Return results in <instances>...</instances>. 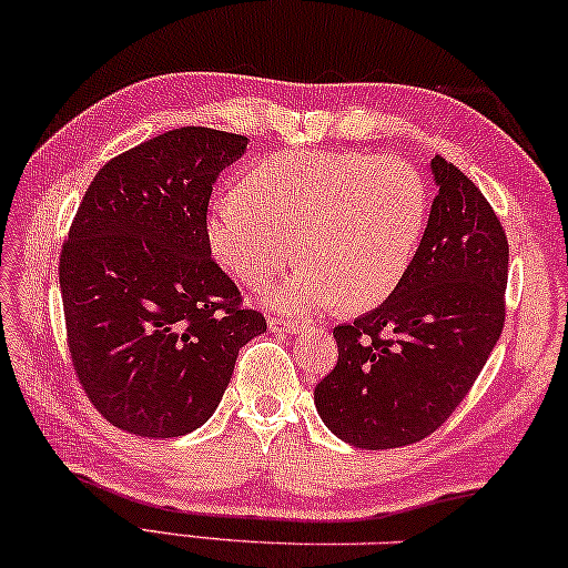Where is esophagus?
Listing matches in <instances>:
<instances>
[{
  "mask_svg": "<svg viewBox=\"0 0 568 568\" xmlns=\"http://www.w3.org/2000/svg\"><path fill=\"white\" fill-rule=\"evenodd\" d=\"M268 329L272 333H300L304 325L300 320H290V317H268Z\"/></svg>",
  "mask_w": 568,
  "mask_h": 568,
  "instance_id": "34e87169",
  "label": "esophagus"
}]
</instances>
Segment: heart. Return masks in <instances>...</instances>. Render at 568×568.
<instances>
[{"label":"heart","instance_id":"1","mask_svg":"<svg viewBox=\"0 0 568 568\" xmlns=\"http://www.w3.org/2000/svg\"><path fill=\"white\" fill-rule=\"evenodd\" d=\"M422 170L398 156L296 150L258 160L241 190L217 195L205 241L225 272L264 286L296 256L304 264L268 294L282 310L386 302L412 268L429 223Z\"/></svg>","mask_w":568,"mask_h":568}]
</instances>
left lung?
I'll return each instance as SVG.
<instances>
[{"label": "left lung", "instance_id": "obj_1", "mask_svg": "<svg viewBox=\"0 0 568 568\" xmlns=\"http://www.w3.org/2000/svg\"><path fill=\"white\" fill-rule=\"evenodd\" d=\"M429 223L404 282L337 325V365L314 388L329 432L361 449L422 442L469 394L503 333L508 239L479 187L436 154Z\"/></svg>", "mask_w": 568, "mask_h": 568}]
</instances>
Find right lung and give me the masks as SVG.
Returning a JSON list of instances; mask_svg holds the SVG:
<instances>
[{"instance_id":"1","label":"right lung","mask_w":568,"mask_h":568,"mask_svg":"<svg viewBox=\"0 0 568 568\" xmlns=\"http://www.w3.org/2000/svg\"><path fill=\"white\" fill-rule=\"evenodd\" d=\"M246 144L172 129L103 164L78 205L60 254L68 351L91 404L129 434L203 426L241 347L266 333L205 241L217 174Z\"/></svg>"}]
</instances>
